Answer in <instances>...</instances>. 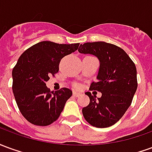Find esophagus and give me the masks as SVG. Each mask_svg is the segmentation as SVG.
Listing matches in <instances>:
<instances>
[{
    "instance_id": "34e87169",
    "label": "esophagus",
    "mask_w": 152,
    "mask_h": 152,
    "mask_svg": "<svg viewBox=\"0 0 152 152\" xmlns=\"http://www.w3.org/2000/svg\"><path fill=\"white\" fill-rule=\"evenodd\" d=\"M80 95V93L76 92V91H74V92H73V96H74V97H79Z\"/></svg>"
}]
</instances>
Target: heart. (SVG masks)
I'll return each instance as SVG.
<instances>
[{"label": "heart", "mask_w": 152, "mask_h": 152, "mask_svg": "<svg viewBox=\"0 0 152 152\" xmlns=\"http://www.w3.org/2000/svg\"><path fill=\"white\" fill-rule=\"evenodd\" d=\"M76 87H78V86H76Z\"/></svg>", "instance_id": "1"}]
</instances>
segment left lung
<instances>
[{
	"mask_svg": "<svg viewBox=\"0 0 152 152\" xmlns=\"http://www.w3.org/2000/svg\"><path fill=\"white\" fill-rule=\"evenodd\" d=\"M80 53L96 56L100 62L97 81L89 89L102 93L96 99L90 92L89 104L83 107L86 121L97 128L110 127L120 121L131 105L137 88L135 64L124 50L103 41L80 45Z\"/></svg>",
	"mask_w": 152,
	"mask_h": 152,
	"instance_id": "obj_1",
	"label": "left lung"
}]
</instances>
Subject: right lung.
Returning a JSON list of instances; mask_svg holds the SVG:
<instances>
[{
	"label": "right lung",
	"mask_w": 152,
	"mask_h": 152,
	"mask_svg": "<svg viewBox=\"0 0 152 152\" xmlns=\"http://www.w3.org/2000/svg\"><path fill=\"white\" fill-rule=\"evenodd\" d=\"M79 45L41 41L19 57L12 72V89L19 111L30 123L46 126L59 117L72 91H50L45 82L58 72L63 57L75 52Z\"/></svg>",
	"instance_id": "add662e5"
}]
</instances>
